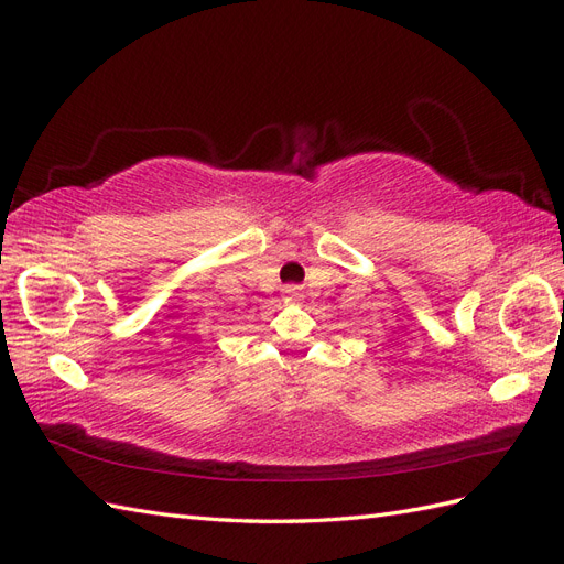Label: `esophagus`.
<instances>
[{
    "instance_id": "1",
    "label": "esophagus",
    "mask_w": 564,
    "mask_h": 564,
    "mask_svg": "<svg viewBox=\"0 0 564 564\" xmlns=\"http://www.w3.org/2000/svg\"><path fill=\"white\" fill-rule=\"evenodd\" d=\"M284 301H301V289L299 286H284Z\"/></svg>"
}]
</instances>
